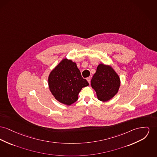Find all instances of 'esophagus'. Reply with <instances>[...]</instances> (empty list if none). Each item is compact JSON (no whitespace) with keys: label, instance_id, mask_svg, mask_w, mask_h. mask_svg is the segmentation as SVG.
Returning <instances> with one entry per match:
<instances>
[{"label":"esophagus","instance_id":"esophagus-1","mask_svg":"<svg viewBox=\"0 0 157 157\" xmlns=\"http://www.w3.org/2000/svg\"><path fill=\"white\" fill-rule=\"evenodd\" d=\"M86 80L88 81V83H90V82H91V78H90V77H88V78H86Z\"/></svg>","mask_w":157,"mask_h":157}]
</instances>
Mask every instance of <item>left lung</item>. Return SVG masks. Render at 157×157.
Returning a JSON list of instances; mask_svg holds the SVG:
<instances>
[{
	"mask_svg": "<svg viewBox=\"0 0 157 157\" xmlns=\"http://www.w3.org/2000/svg\"><path fill=\"white\" fill-rule=\"evenodd\" d=\"M91 84L97 93L98 99L101 101H107L118 92L120 78L110 66L100 64L92 77Z\"/></svg>",
	"mask_w": 157,
	"mask_h": 157,
	"instance_id": "8db88e82",
	"label": "left lung"
}]
</instances>
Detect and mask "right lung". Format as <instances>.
Masks as SVG:
<instances>
[{"mask_svg":"<svg viewBox=\"0 0 157 157\" xmlns=\"http://www.w3.org/2000/svg\"><path fill=\"white\" fill-rule=\"evenodd\" d=\"M89 85L83 79L76 63L64 59L48 76L50 90L58 101L70 105L78 99L83 87Z\"/></svg>","mask_w":157,"mask_h":157,"instance_id":"obj_1","label":"right lung"}]
</instances>
